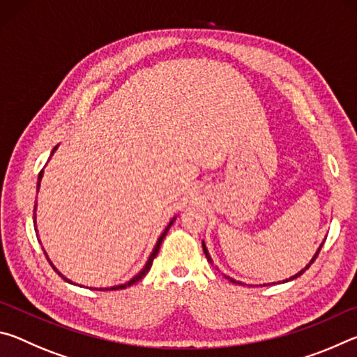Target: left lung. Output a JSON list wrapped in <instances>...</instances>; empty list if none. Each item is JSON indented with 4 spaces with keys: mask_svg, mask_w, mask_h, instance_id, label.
<instances>
[{
    "mask_svg": "<svg viewBox=\"0 0 357 357\" xmlns=\"http://www.w3.org/2000/svg\"><path fill=\"white\" fill-rule=\"evenodd\" d=\"M202 244H203V252H204V255H206V258H208V261H209V263H213V258H211V255H209V252H208V249H206V244H204V241H203V243H202ZM321 247H323V244L318 247V250H317V253H315V255H313V258L310 259V261H309V264H307L304 269H301L298 274H294L293 277H289V279H287V280H283V283H285V282H289V280H294V279H298V277H301L302 274H304V273H305V271L310 268V264H312L313 261H315V258L318 257V253H319V250H321ZM225 277H227V275H225ZM227 279H229V282H233V283H239V285H241V282H236V280H234V279H231V277H227ZM274 283H275V282H274ZM277 283H279V282H277ZM266 285H271V283H263V287H266Z\"/></svg>",
    "mask_w": 357,
    "mask_h": 357,
    "instance_id": "1",
    "label": "left lung"
}]
</instances>
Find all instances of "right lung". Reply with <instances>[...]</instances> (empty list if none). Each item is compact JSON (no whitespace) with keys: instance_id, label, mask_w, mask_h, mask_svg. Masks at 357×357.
Returning <instances> with one entry per match:
<instances>
[{"instance_id":"add662e5","label":"right lung","mask_w":357,"mask_h":357,"mask_svg":"<svg viewBox=\"0 0 357 357\" xmlns=\"http://www.w3.org/2000/svg\"><path fill=\"white\" fill-rule=\"evenodd\" d=\"M58 149V146H55L53 148V151H52V154L50 155H53V153H55V151ZM42 176H44V170H40V173H39V176H38V192H39V187H40V181H42ZM36 208H38V204H34V228L38 229V227H36ZM176 220V217H173V219L170 220V223H168L167 225V228L164 229V233L160 234V238L157 239V243H155V247H154V250H153V253H151L149 255V258H148V261H146V264L143 266V269L140 271V273H138L135 277H132V279L129 280V282H126V283H121V285H116V287H110V288H94V289H99V291H104V289H123V288H128V287H130V285H134V283H137L138 280H142L144 275L148 274V271L151 269V266H153V261H154V258L157 257V253H159V249H160V244H162V241H164V238H165V234L168 233V229H170V227L173 225V222ZM39 236V234H38ZM44 253H45V250H44ZM45 257H47V259H48V263H50V266L53 269H55V273L61 277V279H64L66 282L68 283H74L72 280H69L68 277H64L61 273H59V271L55 268V266H53V263L50 261V258H48V255L45 253ZM74 285H77V283H74ZM82 287V285H80Z\"/></svg>"}]
</instances>
